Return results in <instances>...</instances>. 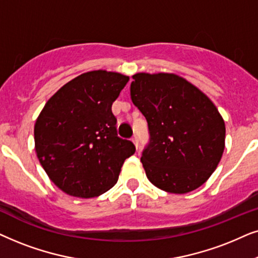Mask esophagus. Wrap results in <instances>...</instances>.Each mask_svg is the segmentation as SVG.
Wrapping results in <instances>:
<instances>
[{
    "label": "esophagus",
    "mask_w": 258,
    "mask_h": 258,
    "mask_svg": "<svg viewBox=\"0 0 258 258\" xmlns=\"http://www.w3.org/2000/svg\"><path fill=\"white\" fill-rule=\"evenodd\" d=\"M132 142H133V144H135V145H136L137 150H138V147H139V140H138V137H137V136H133V137H132Z\"/></svg>",
    "instance_id": "esophagus-1"
}]
</instances>
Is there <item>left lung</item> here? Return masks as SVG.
<instances>
[{
  "label": "left lung",
  "instance_id": "obj_1",
  "mask_svg": "<svg viewBox=\"0 0 258 258\" xmlns=\"http://www.w3.org/2000/svg\"><path fill=\"white\" fill-rule=\"evenodd\" d=\"M131 99L149 126L140 160L151 183L170 194L202 186L224 151V120L214 102L169 73L133 75Z\"/></svg>",
  "mask_w": 258,
  "mask_h": 258
}]
</instances>
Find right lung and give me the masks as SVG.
I'll use <instances>...</instances> for the list:
<instances>
[{
    "mask_svg": "<svg viewBox=\"0 0 258 258\" xmlns=\"http://www.w3.org/2000/svg\"><path fill=\"white\" fill-rule=\"evenodd\" d=\"M126 75L92 71L67 82L41 111L34 127L35 151L50 180L64 194L92 198L118 181L131 140L116 133L112 104Z\"/></svg>",
    "mask_w": 258,
    "mask_h": 258,
    "instance_id": "1",
    "label": "right lung"
}]
</instances>
